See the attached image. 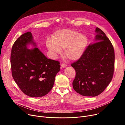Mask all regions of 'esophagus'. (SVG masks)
<instances>
[{"label": "esophagus", "mask_w": 125, "mask_h": 125, "mask_svg": "<svg viewBox=\"0 0 125 125\" xmlns=\"http://www.w3.org/2000/svg\"><path fill=\"white\" fill-rule=\"evenodd\" d=\"M67 66V65L66 64H64V63H62L61 64V68H65V67H66Z\"/></svg>", "instance_id": "esophagus-1"}]
</instances>
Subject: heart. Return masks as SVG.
<instances>
[{
  "mask_svg": "<svg viewBox=\"0 0 125 125\" xmlns=\"http://www.w3.org/2000/svg\"><path fill=\"white\" fill-rule=\"evenodd\" d=\"M88 44L87 37L77 31L62 29L56 31L52 41L48 39L47 47L55 57L61 54L71 61H76L83 55Z\"/></svg>",
  "mask_w": 125,
  "mask_h": 125,
  "instance_id": "obj_1",
  "label": "heart"
}]
</instances>
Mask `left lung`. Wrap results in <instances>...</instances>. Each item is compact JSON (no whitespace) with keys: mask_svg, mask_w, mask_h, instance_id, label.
<instances>
[{"mask_svg":"<svg viewBox=\"0 0 125 125\" xmlns=\"http://www.w3.org/2000/svg\"><path fill=\"white\" fill-rule=\"evenodd\" d=\"M95 43H91L78 60L71 64L76 73L74 90L84 96L95 97L104 91L112 80L115 51L104 32L97 27Z\"/></svg>","mask_w":125,"mask_h":125,"instance_id":"left-lung-1","label":"left lung"}]
</instances>
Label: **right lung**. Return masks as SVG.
Returning <instances> with one entry per match:
<instances>
[{
  "label": "right lung",
  "mask_w": 125,
  "mask_h": 125,
  "mask_svg": "<svg viewBox=\"0 0 125 125\" xmlns=\"http://www.w3.org/2000/svg\"><path fill=\"white\" fill-rule=\"evenodd\" d=\"M31 44L36 47L32 33H25L13 44L10 64L13 78L23 92L29 97H39L52 90L60 62L48 59L37 48L28 49Z\"/></svg>",
  "instance_id": "1"
}]
</instances>
